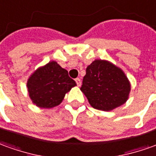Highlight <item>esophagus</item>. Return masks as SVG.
I'll return each instance as SVG.
<instances>
[{
    "instance_id": "34e87169",
    "label": "esophagus",
    "mask_w": 156,
    "mask_h": 156,
    "mask_svg": "<svg viewBox=\"0 0 156 156\" xmlns=\"http://www.w3.org/2000/svg\"><path fill=\"white\" fill-rule=\"evenodd\" d=\"M75 80H76V84H77V86H78V87H80V85H81V80H80V78H76Z\"/></svg>"
}]
</instances>
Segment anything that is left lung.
<instances>
[{"mask_svg":"<svg viewBox=\"0 0 156 156\" xmlns=\"http://www.w3.org/2000/svg\"><path fill=\"white\" fill-rule=\"evenodd\" d=\"M81 92L94 109L109 111L125 104L131 86L124 72L105 60H95L87 66Z\"/></svg>","mask_w":156,"mask_h":156,"instance_id":"obj_1","label":"left lung"}]
</instances>
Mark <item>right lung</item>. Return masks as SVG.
<instances>
[{"label": "right lung", "instance_id": "1", "mask_svg": "<svg viewBox=\"0 0 156 156\" xmlns=\"http://www.w3.org/2000/svg\"><path fill=\"white\" fill-rule=\"evenodd\" d=\"M76 86L68 71L54 61L39 68L28 80L31 100L41 108H52L63 101L65 93Z\"/></svg>", "mask_w": 156, "mask_h": 156}]
</instances>
